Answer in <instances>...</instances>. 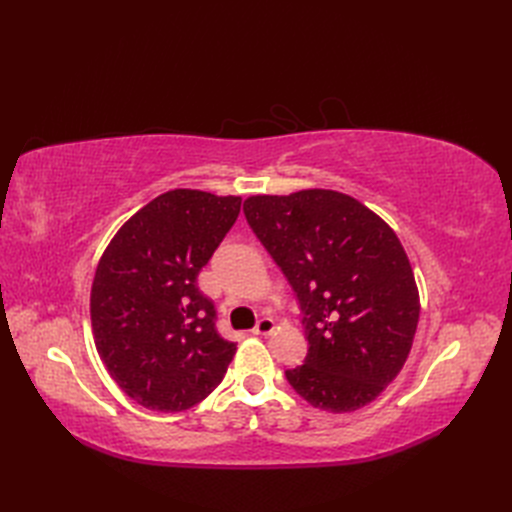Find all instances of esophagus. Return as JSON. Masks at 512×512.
<instances>
[{"mask_svg":"<svg viewBox=\"0 0 512 512\" xmlns=\"http://www.w3.org/2000/svg\"><path fill=\"white\" fill-rule=\"evenodd\" d=\"M275 331V322H273V318H260L258 320V324H256V329H254V333L256 335H271Z\"/></svg>","mask_w":512,"mask_h":512,"instance_id":"34e87169","label":"esophagus"}]
</instances>
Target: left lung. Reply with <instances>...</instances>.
Returning <instances> with one entry per match:
<instances>
[{"mask_svg": "<svg viewBox=\"0 0 512 512\" xmlns=\"http://www.w3.org/2000/svg\"><path fill=\"white\" fill-rule=\"evenodd\" d=\"M247 224L301 303L309 350L286 378L307 404L354 412L391 384L412 350L421 299L395 230L335 190L245 198Z\"/></svg>", "mask_w": 512, "mask_h": 512, "instance_id": "left-lung-1", "label": "left lung"}]
</instances>
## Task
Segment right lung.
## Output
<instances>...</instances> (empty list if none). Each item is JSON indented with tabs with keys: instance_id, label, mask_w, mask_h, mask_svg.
Masks as SVG:
<instances>
[{
	"instance_id": "add662e5",
	"label": "right lung",
	"mask_w": 512,
	"mask_h": 512,
	"mask_svg": "<svg viewBox=\"0 0 512 512\" xmlns=\"http://www.w3.org/2000/svg\"><path fill=\"white\" fill-rule=\"evenodd\" d=\"M241 211V196L170 190L106 245L91 286V331L119 389L156 412H183L218 389L237 352L215 331L196 277Z\"/></svg>"
}]
</instances>
